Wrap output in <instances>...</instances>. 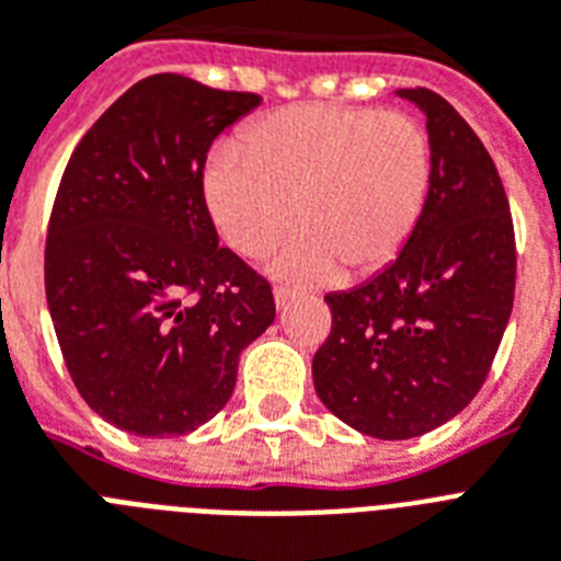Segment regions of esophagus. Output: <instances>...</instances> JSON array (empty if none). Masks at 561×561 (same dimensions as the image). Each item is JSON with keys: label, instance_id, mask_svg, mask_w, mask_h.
Returning a JSON list of instances; mask_svg holds the SVG:
<instances>
[{"label": "esophagus", "instance_id": "34e87169", "mask_svg": "<svg viewBox=\"0 0 561 561\" xmlns=\"http://www.w3.org/2000/svg\"><path fill=\"white\" fill-rule=\"evenodd\" d=\"M295 295H298V291L289 289V286H275V307L286 309L291 300H295Z\"/></svg>", "mask_w": 561, "mask_h": 561}]
</instances>
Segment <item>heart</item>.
I'll use <instances>...</instances> for the list:
<instances>
[{"instance_id": "b5f03b06", "label": "heart", "mask_w": 561, "mask_h": 561, "mask_svg": "<svg viewBox=\"0 0 561 561\" xmlns=\"http://www.w3.org/2000/svg\"><path fill=\"white\" fill-rule=\"evenodd\" d=\"M206 211L234 252L272 261L286 280L369 275L413 240L433 192V142L407 114L291 105L217 148L201 178Z\"/></svg>"}]
</instances>
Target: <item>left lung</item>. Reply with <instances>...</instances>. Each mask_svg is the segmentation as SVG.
Segmentation results:
<instances>
[{
    "instance_id": "1",
    "label": "left lung",
    "mask_w": 561,
    "mask_h": 561,
    "mask_svg": "<svg viewBox=\"0 0 561 561\" xmlns=\"http://www.w3.org/2000/svg\"><path fill=\"white\" fill-rule=\"evenodd\" d=\"M427 119L433 192L413 240L350 291H330L332 332L314 392L364 436L404 442L458 415L496 358L516 289L502 178L476 131L430 88H398Z\"/></svg>"
}]
</instances>
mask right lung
<instances>
[{
    "label": "right lung",
    "mask_w": 561,
    "mask_h": 561,
    "mask_svg": "<svg viewBox=\"0 0 561 561\" xmlns=\"http://www.w3.org/2000/svg\"><path fill=\"white\" fill-rule=\"evenodd\" d=\"M261 105L180 73L131 85L73 148L45 243V295L85 404L131 436L215 419L272 286L220 247L201 192L217 134Z\"/></svg>",
    "instance_id": "right-lung-1"
}]
</instances>
